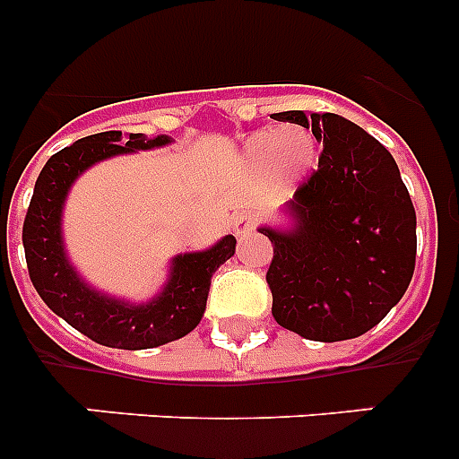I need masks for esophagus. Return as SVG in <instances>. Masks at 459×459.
Segmentation results:
<instances>
[{
    "mask_svg": "<svg viewBox=\"0 0 459 459\" xmlns=\"http://www.w3.org/2000/svg\"><path fill=\"white\" fill-rule=\"evenodd\" d=\"M255 227V221L250 213H241V216H237V221H234V232H237V237H246V234L253 232Z\"/></svg>",
    "mask_w": 459,
    "mask_h": 459,
    "instance_id": "esophagus-1",
    "label": "esophagus"
}]
</instances>
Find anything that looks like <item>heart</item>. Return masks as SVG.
<instances>
[{"instance_id": "1", "label": "heart", "mask_w": 459, "mask_h": 459, "mask_svg": "<svg viewBox=\"0 0 459 459\" xmlns=\"http://www.w3.org/2000/svg\"><path fill=\"white\" fill-rule=\"evenodd\" d=\"M248 160L255 169L266 172L275 168L287 177L306 172L315 158V144L306 133H282V131H262L250 137Z\"/></svg>"}]
</instances>
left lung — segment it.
Listing matches in <instances>:
<instances>
[{
	"label": "left lung",
	"mask_w": 459,
	"mask_h": 459,
	"mask_svg": "<svg viewBox=\"0 0 459 459\" xmlns=\"http://www.w3.org/2000/svg\"><path fill=\"white\" fill-rule=\"evenodd\" d=\"M324 144L317 169L287 204L290 232L259 227L275 322L306 340L359 338L386 317L416 266V211L384 144L344 117L278 112Z\"/></svg>",
	"instance_id": "8db88e82"
}]
</instances>
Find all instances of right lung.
<instances>
[{
	"mask_svg": "<svg viewBox=\"0 0 459 459\" xmlns=\"http://www.w3.org/2000/svg\"><path fill=\"white\" fill-rule=\"evenodd\" d=\"M169 137L144 140L131 133L105 131L73 142L40 169L22 225V246L31 285L55 315L93 342L117 350H152L188 335L204 315L211 275L234 255L237 238L227 234L213 248L172 259L165 290L144 306L117 301L80 280L64 253L62 206L68 188L93 163L117 153L168 144Z\"/></svg>",
	"mask_w": 459,
	"mask_h": 459,
	"instance_id": "1",
	"label": "right lung"
}]
</instances>
